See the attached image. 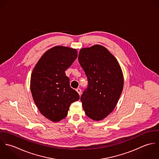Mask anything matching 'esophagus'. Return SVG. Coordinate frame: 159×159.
I'll return each instance as SVG.
<instances>
[{
	"label": "esophagus",
	"mask_w": 159,
	"mask_h": 159,
	"mask_svg": "<svg viewBox=\"0 0 159 159\" xmlns=\"http://www.w3.org/2000/svg\"><path fill=\"white\" fill-rule=\"evenodd\" d=\"M76 92L79 93V95H81V89L78 88V89H76Z\"/></svg>",
	"instance_id": "esophagus-1"
}]
</instances>
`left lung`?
Returning a JSON list of instances; mask_svg holds the SVG:
<instances>
[{"instance_id": "8db88e82", "label": "left lung", "mask_w": 159, "mask_h": 159, "mask_svg": "<svg viewBox=\"0 0 159 159\" xmlns=\"http://www.w3.org/2000/svg\"><path fill=\"white\" fill-rule=\"evenodd\" d=\"M78 60L88 80L81 97L84 111L93 120H103L113 111L123 90L121 67L113 55L100 45L81 49Z\"/></svg>"}]
</instances>
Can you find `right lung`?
<instances>
[{
    "instance_id": "add662e5",
    "label": "right lung",
    "mask_w": 159,
    "mask_h": 159,
    "mask_svg": "<svg viewBox=\"0 0 159 159\" xmlns=\"http://www.w3.org/2000/svg\"><path fill=\"white\" fill-rule=\"evenodd\" d=\"M76 49L56 46L46 51L32 72L30 91L42 115L57 122L64 119L71 103L80 99L70 86L65 71L76 59Z\"/></svg>"
}]
</instances>
